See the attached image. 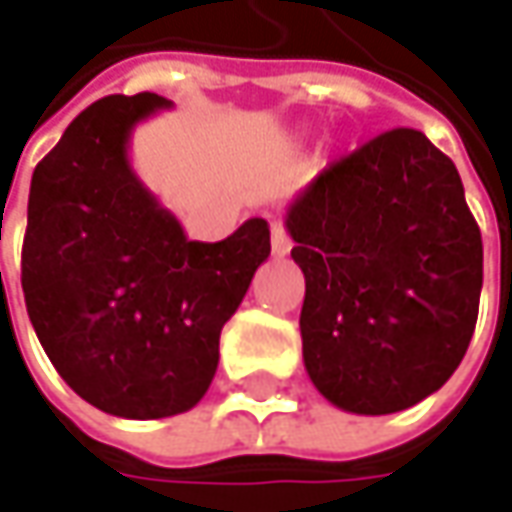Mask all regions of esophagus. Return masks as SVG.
Masks as SVG:
<instances>
[{"label":"esophagus","mask_w":512,"mask_h":512,"mask_svg":"<svg viewBox=\"0 0 512 512\" xmlns=\"http://www.w3.org/2000/svg\"><path fill=\"white\" fill-rule=\"evenodd\" d=\"M290 247H293V242H290V236H287L285 227L273 225V233H270V250H273V256H276V259H282V256L290 253Z\"/></svg>","instance_id":"34e87169"}]
</instances>
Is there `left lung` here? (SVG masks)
I'll use <instances>...</instances> for the list:
<instances>
[{"mask_svg": "<svg viewBox=\"0 0 512 512\" xmlns=\"http://www.w3.org/2000/svg\"><path fill=\"white\" fill-rule=\"evenodd\" d=\"M285 227L305 273V370L327 402L399 413L453 376L479 316L482 233L422 130H387L322 170Z\"/></svg>", "mask_w": 512, "mask_h": 512, "instance_id": "obj_1", "label": "left lung"}]
</instances>
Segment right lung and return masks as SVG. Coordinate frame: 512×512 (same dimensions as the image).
Listing matches in <instances>:
<instances>
[{
	"mask_svg": "<svg viewBox=\"0 0 512 512\" xmlns=\"http://www.w3.org/2000/svg\"><path fill=\"white\" fill-rule=\"evenodd\" d=\"M170 108L156 93L93 102L30 179V325L70 390L122 419L199 404L219 367L222 327L270 256L265 219L222 242H190L130 168L136 125Z\"/></svg>",
	"mask_w": 512,
	"mask_h": 512,
	"instance_id": "obj_1",
	"label": "right lung"
}]
</instances>
